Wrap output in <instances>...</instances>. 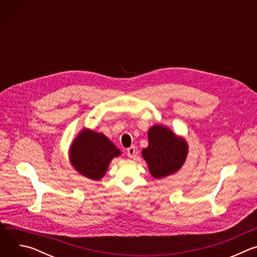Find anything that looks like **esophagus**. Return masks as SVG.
Segmentation results:
<instances>
[{"mask_svg":"<svg viewBox=\"0 0 257 257\" xmlns=\"http://www.w3.org/2000/svg\"><path fill=\"white\" fill-rule=\"evenodd\" d=\"M135 152H136V148L134 145H132V146H130V148H128L127 149V156L129 157V158H133L134 156H135Z\"/></svg>","mask_w":257,"mask_h":257,"instance_id":"obj_1","label":"esophagus"}]
</instances>
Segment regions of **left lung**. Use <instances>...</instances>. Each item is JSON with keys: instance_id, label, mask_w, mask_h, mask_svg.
Instances as JSON below:
<instances>
[{"instance_id": "left-lung-1", "label": "left lung", "mask_w": 257, "mask_h": 257, "mask_svg": "<svg viewBox=\"0 0 257 257\" xmlns=\"http://www.w3.org/2000/svg\"><path fill=\"white\" fill-rule=\"evenodd\" d=\"M186 142L170 129L156 125L149 130V148L142 151L151 174L161 179L177 172L187 157Z\"/></svg>"}]
</instances>
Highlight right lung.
Segmentation results:
<instances>
[{
  "label": "right lung",
  "instance_id": "right-lung-1",
  "mask_svg": "<svg viewBox=\"0 0 257 257\" xmlns=\"http://www.w3.org/2000/svg\"><path fill=\"white\" fill-rule=\"evenodd\" d=\"M120 151L103 134L83 130L72 144L71 163L81 175L99 180Z\"/></svg>",
  "mask_w": 257,
  "mask_h": 257
}]
</instances>
